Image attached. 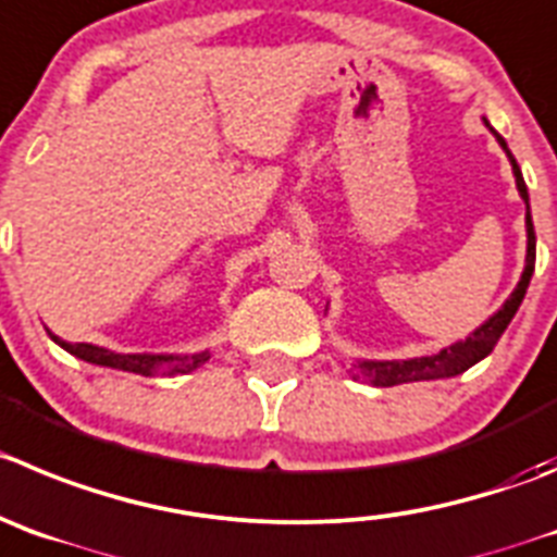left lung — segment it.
<instances>
[{
    "instance_id": "obj_1",
    "label": "left lung",
    "mask_w": 557,
    "mask_h": 557,
    "mask_svg": "<svg viewBox=\"0 0 557 557\" xmlns=\"http://www.w3.org/2000/svg\"><path fill=\"white\" fill-rule=\"evenodd\" d=\"M495 132V128H492ZM497 143L503 145V150L511 159L513 168V178H517V189L524 200V225H528V258H524V272L519 285L513 288V294L508 296L506 305L492 315L490 321L483 326H478L467 341L454 343L448 349H443L440 355L431 357H414V360H389V362H357V376L368 379L376 387H393V384H404V382H423V379H448V376H459L465 373L467 368H472L475 362H481L483 357L492 355V349L497 346L500 335L506 332V326L511 324V319L517 315L519 305L524 299V290L530 285V274H533V267H536V233H533V220H530V202H528V186H524L522 173H519L517 159L508 150L506 139L495 132Z\"/></svg>"
}]
</instances>
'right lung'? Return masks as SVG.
Segmentation results:
<instances>
[{"instance_id":"right-lung-1","label":"right lung","mask_w":557,"mask_h":557,"mask_svg":"<svg viewBox=\"0 0 557 557\" xmlns=\"http://www.w3.org/2000/svg\"><path fill=\"white\" fill-rule=\"evenodd\" d=\"M54 343H60L62 349L71 351L79 360L92 362V366H107V368H117V371H128V373H139V376H153V373H189L195 368H200L202 362L208 360V351H200V355H117V351L101 349V346H92V343H65L60 341L57 335Z\"/></svg>"}]
</instances>
